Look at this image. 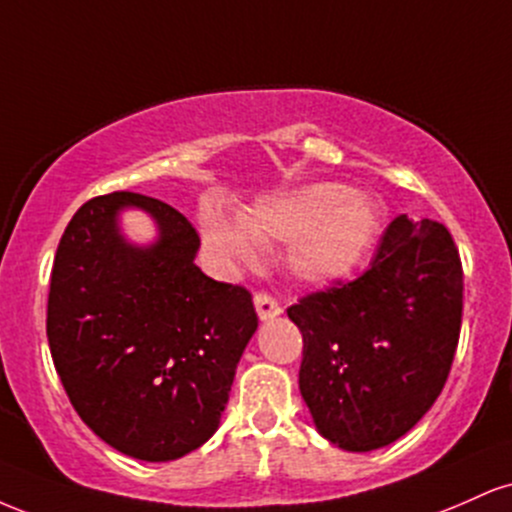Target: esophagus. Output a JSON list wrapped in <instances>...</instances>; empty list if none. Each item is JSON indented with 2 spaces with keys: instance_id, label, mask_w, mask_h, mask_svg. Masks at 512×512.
<instances>
[{
  "instance_id": "esophagus-1",
  "label": "esophagus",
  "mask_w": 512,
  "mask_h": 512,
  "mask_svg": "<svg viewBox=\"0 0 512 512\" xmlns=\"http://www.w3.org/2000/svg\"><path fill=\"white\" fill-rule=\"evenodd\" d=\"M255 310L260 320H272V317L281 315V305L272 296H267V293H255Z\"/></svg>"
}]
</instances>
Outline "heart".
I'll return each mask as SVG.
<instances>
[{"instance_id": "1", "label": "heart", "mask_w": 512, "mask_h": 512, "mask_svg": "<svg viewBox=\"0 0 512 512\" xmlns=\"http://www.w3.org/2000/svg\"><path fill=\"white\" fill-rule=\"evenodd\" d=\"M202 238L221 267L240 269L260 260L262 240H293L289 267L308 284H332L368 257L380 231V209L342 182H313L264 199L250 214L219 207L202 211Z\"/></svg>"}]
</instances>
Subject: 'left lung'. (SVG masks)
<instances>
[{
  "label": "left lung",
  "mask_w": 512,
  "mask_h": 512,
  "mask_svg": "<svg viewBox=\"0 0 512 512\" xmlns=\"http://www.w3.org/2000/svg\"><path fill=\"white\" fill-rule=\"evenodd\" d=\"M298 387L322 438L349 452L395 443L433 407L457 351L462 262L443 223L387 226L370 269L291 305Z\"/></svg>",
  "instance_id": "obj_1"
}]
</instances>
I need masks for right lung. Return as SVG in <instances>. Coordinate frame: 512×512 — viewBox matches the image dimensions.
I'll return each mask as SVG.
<instances>
[{
  "label": "right lung",
  "mask_w": 512,
  "mask_h": 512,
  "mask_svg": "<svg viewBox=\"0 0 512 512\" xmlns=\"http://www.w3.org/2000/svg\"><path fill=\"white\" fill-rule=\"evenodd\" d=\"M142 208L159 238L139 249L119 233ZM192 223L154 197H93L64 228L48 296V342L69 402L110 448L178 460L214 436L245 346L257 330L248 289L195 264Z\"/></svg>",
  "instance_id": "obj_1"
}]
</instances>
